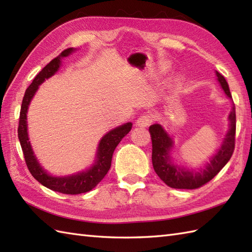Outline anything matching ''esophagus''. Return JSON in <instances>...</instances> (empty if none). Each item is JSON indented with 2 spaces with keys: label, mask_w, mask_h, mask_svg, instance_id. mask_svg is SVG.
Instances as JSON below:
<instances>
[{
  "label": "esophagus",
  "mask_w": 252,
  "mask_h": 252,
  "mask_svg": "<svg viewBox=\"0 0 252 252\" xmlns=\"http://www.w3.org/2000/svg\"><path fill=\"white\" fill-rule=\"evenodd\" d=\"M154 116L152 114H144L142 115L140 118H138L136 121V126H143L146 127L148 126H151L152 123L154 122Z\"/></svg>",
  "instance_id": "obj_1"
}]
</instances>
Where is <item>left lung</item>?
I'll use <instances>...</instances> for the list:
<instances>
[{
    "mask_svg": "<svg viewBox=\"0 0 252 252\" xmlns=\"http://www.w3.org/2000/svg\"><path fill=\"white\" fill-rule=\"evenodd\" d=\"M217 77L224 92H225L229 98H232V94L229 92V88L225 78L218 71ZM228 119L229 129L225 138H224L222 146L215 156L211 158L210 163H208L205 169H201L199 172H191V171L180 168L172 163L169 155L170 149L172 147L171 138L160 125H153L149 126V133H151L153 144L152 160L155 172L158 174L159 178L165 184L172 187V189H196L207 184L208 182H210L220 172L224 165L228 162V160L231 159L234 153L235 133H236V112H235V106H233Z\"/></svg>",
    "mask_w": 252,
    "mask_h": 252,
    "instance_id": "8db88e82",
    "label": "left lung"
}]
</instances>
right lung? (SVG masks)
I'll use <instances>...</instances> for the list:
<instances>
[{
	"label": "right lung",
	"instance_id": "right-lung-1",
	"mask_svg": "<svg viewBox=\"0 0 252 252\" xmlns=\"http://www.w3.org/2000/svg\"><path fill=\"white\" fill-rule=\"evenodd\" d=\"M72 51L73 49L70 47V49L63 51L54 60H52L36 74L33 81L26 90L19 115L18 138L21 149H23L27 167H28L30 173L37 182H40L42 185H44L47 189L62 192V194L78 195L90 191L105 178V175L110 169L112 154H114L116 147L122 138L131 131L132 123L127 122L126 125L118 126L116 129L109 131L101 138L97 149V159H96V162L93 167L88 171H83L81 173L70 176H65V178H55V176L47 174L46 171L41 167L39 162L36 161L29 142L28 132H27V110H28L31 98L33 97L39 85L45 79L52 77L58 70L62 58L68 56Z\"/></svg>",
	"mask_w": 252,
	"mask_h": 252
}]
</instances>
